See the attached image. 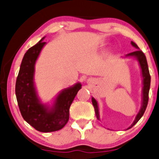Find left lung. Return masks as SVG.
<instances>
[{"label":"left lung","mask_w":159,"mask_h":159,"mask_svg":"<svg viewBox=\"0 0 159 159\" xmlns=\"http://www.w3.org/2000/svg\"><path fill=\"white\" fill-rule=\"evenodd\" d=\"M131 45L134 46V48H137L138 50H136V52H131L129 54H127L125 57H133L136 58V60L139 62V66L141 68L142 71V76H143V98H142V106L140 110H139V113L136 115V118L132 124H131L130 127L127 128L129 129L132 127H134L135 124L139 120V119L143 117V114H144L145 111H146V107L148 105V92H149V88H150V83H151V76H150L149 71H148V64L147 61H146V57L145 56L144 53L142 52L141 50H139V47L136 43H134V42H131ZM92 102H93V105L95 108V112L96 114V117L98 120H100V117H99V112H98V102L95 98H92Z\"/></svg>","instance_id":"1"}]
</instances>
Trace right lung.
Segmentation results:
<instances>
[{
    "mask_svg": "<svg viewBox=\"0 0 159 159\" xmlns=\"http://www.w3.org/2000/svg\"><path fill=\"white\" fill-rule=\"evenodd\" d=\"M43 37L24 54L16 82V96L23 119L38 131L54 132L62 129L69 120V110L81 89L80 83L64 89L56 97L52 107L39 99L35 83V65L46 42Z\"/></svg>",
    "mask_w": 159,
    "mask_h": 159,
    "instance_id": "right-lung-1",
    "label": "right lung"
}]
</instances>
